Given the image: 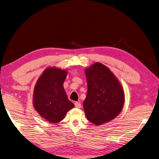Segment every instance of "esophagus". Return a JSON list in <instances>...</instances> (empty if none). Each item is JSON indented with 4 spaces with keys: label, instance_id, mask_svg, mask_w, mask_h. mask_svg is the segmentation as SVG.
<instances>
[{
    "label": "esophagus",
    "instance_id": "esophagus-1",
    "mask_svg": "<svg viewBox=\"0 0 159 159\" xmlns=\"http://www.w3.org/2000/svg\"><path fill=\"white\" fill-rule=\"evenodd\" d=\"M74 105H75V107H76V108H81V104L79 103V102H75V103H74Z\"/></svg>",
    "mask_w": 159,
    "mask_h": 159
}]
</instances>
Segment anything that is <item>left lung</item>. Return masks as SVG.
Here are the masks:
<instances>
[{
  "mask_svg": "<svg viewBox=\"0 0 159 159\" xmlns=\"http://www.w3.org/2000/svg\"><path fill=\"white\" fill-rule=\"evenodd\" d=\"M88 93L83 102L85 116L96 125L110 122L120 113L124 105V92L110 70L95 63L85 70Z\"/></svg>",
  "mask_w": 159,
  "mask_h": 159,
  "instance_id": "8db88e82",
  "label": "left lung"
}]
</instances>
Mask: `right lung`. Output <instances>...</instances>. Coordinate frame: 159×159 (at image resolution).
Returning a JSON list of instances; mask_svg holds the SVG:
<instances>
[{"label": "right lung", "mask_w": 159, "mask_h": 159, "mask_svg": "<svg viewBox=\"0 0 159 159\" xmlns=\"http://www.w3.org/2000/svg\"><path fill=\"white\" fill-rule=\"evenodd\" d=\"M67 71L56 67L46 68L37 80L33 105L40 116L50 123L61 121L74 105L68 99L63 88Z\"/></svg>", "instance_id": "1"}]
</instances>
